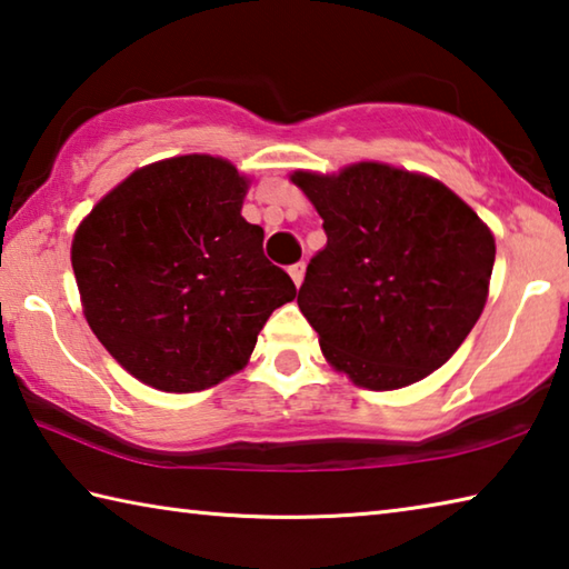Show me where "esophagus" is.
<instances>
[{
	"label": "esophagus",
	"instance_id": "obj_1",
	"mask_svg": "<svg viewBox=\"0 0 569 569\" xmlns=\"http://www.w3.org/2000/svg\"><path fill=\"white\" fill-rule=\"evenodd\" d=\"M288 273H291V278H293V283H296V286H301V281H303V273H306V263H293L291 268H288Z\"/></svg>",
	"mask_w": 569,
	"mask_h": 569
}]
</instances>
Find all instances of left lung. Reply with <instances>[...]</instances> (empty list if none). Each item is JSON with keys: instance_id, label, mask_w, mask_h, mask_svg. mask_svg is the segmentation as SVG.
<instances>
[{"instance_id": "8db88e82", "label": "left lung", "mask_w": 569, "mask_h": 569, "mask_svg": "<svg viewBox=\"0 0 569 569\" xmlns=\"http://www.w3.org/2000/svg\"><path fill=\"white\" fill-rule=\"evenodd\" d=\"M323 218L298 308L359 387H409L449 361L487 301L495 238L439 180L359 162L291 178Z\"/></svg>"}]
</instances>
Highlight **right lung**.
Segmentation results:
<instances>
[{
	"instance_id": "add662e5",
	"label": "right lung",
	"mask_w": 569,
	"mask_h": 569,
	"mask_svg": "<svg viewBox=\"0 0 569 569\" xmlns=\"http://www.w3.org/2000/svg\"><path fill=\"white\" fill-rule=\"evenodd\" d=\"M246 178L182 156L134 170L82 220L72 271L84 319L134 379L203 391L240 371L278 306L296 298L240 216Z\"/></svg>"
}]
</instances>
